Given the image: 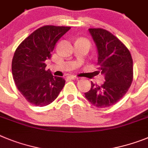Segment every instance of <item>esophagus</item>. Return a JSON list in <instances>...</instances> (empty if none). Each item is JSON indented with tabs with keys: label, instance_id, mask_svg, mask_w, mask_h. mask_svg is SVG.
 Instances as JSON below:
<instances>
[{
	"label": "esophagus",
	"instance_id": "1",
	"mask_svg": "<svg viewBox=\"0 0 148 148\" xmlns=\"http://www.w3.org/2000/svg\"><path fill=\"white\" fill-rule=\"evenodd\" d=\"M69 79H77L78 77H76V76H74V75H70V76H69Z\"/></svg>",
	"mask_w": 148,
	"mask_h": 148
}]
</instances>
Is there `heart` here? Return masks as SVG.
I'll use <instances>...</instances> for the list:
<instances>
[{
    "mask_svg": "<svg viewBox=\"0 0 148 148\" xmlns=\"http://www.w3.org/2000/svg\"><path fill=\"white\" fill-rule=\"evenodd\" d=\"M80 39H83V40H86V41H87L86 39H84V38H80ZM87 42H88V41H87ZM88 43H89V42H88Z\"/></svg>",
    "mask_w": 148,
    "mask_h": 148,
    "instance_id": "heart-1",
    "label": "heart"
}]
</instances>
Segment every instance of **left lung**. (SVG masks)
Masks as SVG:
<instances>
[{"label": "left lung", "mask_w": 148, "mask_h": 148, "mask_svg": "<svg viewBox=\"0 0 148 148\" xmlns=\"http://www.w3.org/2000/svg\"><path fill=\"white\" fill-rule=\"evenodd\" d=\"M97 46L99 72L104 75L101 86L92 83L85 97L92 105L106 108L115 104L127 93L133 79V59L128 48L110 32L88 29Z\"/></svg>", "instance_id": "8db88e82"}]
</instances>
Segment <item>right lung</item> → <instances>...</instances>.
<instances>
[{"instance_id":"add662e5","label":"right lung","mask_w":148,"mask_h":148,"mask_svg":"<svg viewBox=\"0 0 148 148\" xmlns=\"http://www.w3.org/2000/svg\"><path fill=\"white\" fill-rule=\"evenodd\" d=\"M70 27L46 25L36 29L16 48L12 62V73L16 87L33 105L45 106L58 97L65 86L62 77L46 70L56 43Z\"/></svg>"}]
</instances>
